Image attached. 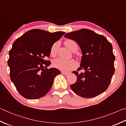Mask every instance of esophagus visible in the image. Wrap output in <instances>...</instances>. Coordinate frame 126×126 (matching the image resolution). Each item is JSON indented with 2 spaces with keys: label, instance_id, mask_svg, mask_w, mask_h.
Instances as JSON below:
<instances>
[{
  "label": "esophagus",
  "instance_id": "1",
  "mask_svg": "<svg viewBox=\"0 0 126 126\" xmlns=\"http://www.w3.org/2000/svg\"><path fill=\"white\" fill-rule=\"evenodd\" d=\"M63 75H68L69 74V73H65V72H63V71H62V73H61Z\"/></svg>",
  "mask_w": 126,
  "mask_h": 126
}]
</instances>
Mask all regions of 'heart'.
<instances>
[{
	"instance_id": "b5f03b06",
	"label": "heart",
	"mask_w": 126,
	"mask_h": 126,
	"mask_svg": "<svg viewBox=\"0 0 126 126\" xmlns=\"http://www.w3.org/2000/svg\"><path fill=\"white\" fill-rule=\"evenodd\" d=\"M64 45L69 50L74 52L78 50V45L74 41L71 40H66L64 42ZM57 44H54L52 46L50 50V54L52 56L55 57L56 55L57 50ZM53 65L55 68L63 71H68L74 68V64L72 61L69 60H65L62 58H57L54 60Z\"/></svg>"
}]
</instances>
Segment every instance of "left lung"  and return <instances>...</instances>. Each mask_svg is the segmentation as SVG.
<instances>
[{
	"label": "left lung",
	"mask_w": 126,
	"mask_h": 126,
	"mask_svg": "<svg viewBox=\"0 0 126 126\" xmlns=\"http://www.w3.org/2000/svg\"><path fill=\"white\" fill-rule=\"evenodd\" d=\"M65 38L76 41L82 52L80 67L83 72L73 71L77 77L70 87L76 94L83 98H92L107 89L114 74V61L111 44L105 36L90 29L68 33Z\"/></svg>",
	"instance_id": "8db88e82"
}]
</instances>
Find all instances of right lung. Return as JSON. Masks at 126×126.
Instances as JSON below:
<instances>
[{
	"label": "right lung",
	"instance_id": "add662e5",
	"mask_svg": "<svg viewBox=\"0 0 126 126\" xmlns=\"http://www.w3.org/2000/svg\"><path fill=\"white\" fill-rule=\"evenodd\" d=\"M64 33L32 29L14 43L7 64L11 80L23 97L39 99L51 89L61 71L55 68H47L51 62L44 59L50 55L52 46Z\"/></svg>",
	"mask_w": 126,
	"mask_h": 126
}]
</instances>
